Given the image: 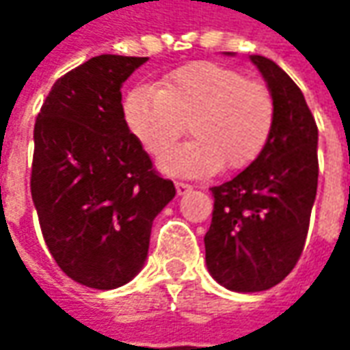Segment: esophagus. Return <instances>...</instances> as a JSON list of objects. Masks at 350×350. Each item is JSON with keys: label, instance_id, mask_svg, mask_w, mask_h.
Wrapping results in <instances>:
<instances>
[{"label": "esophagus", "instance_id": "1", "mask_svg": "<svg viewBox=\"0 0 350 350\" xmlns=\"http://www.w3.org/2000/svg\"><path fill=\"white\" fill-rule=\"evenodd\" d=\"M175 189H177V195H185V193H189L193 187L189 185V183H181V181H177L175 183Z\"/></svg>", "mask_w": 350, "mask_h": 350}]
</instances>
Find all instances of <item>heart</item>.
Instances as JSON below:
<instances>
[{
    "instance_id": "obj_1",
    "label": "heart",
    "mask_w": 350,
    "mask_h": 350,
    "mask_svg": "<svg viewBox=\"0 0 350 350\" xmlns=\"http://www.w3.org/2000/svg\"><path fill=\"white\" fill-rule=\"evenodd\" d=\"M122 113L130 134L155 157L189 124L193 140L159 159L161 171L175 177H202L222 165L245 169L261 155L275 126L269 88L210 62L185 64L157 88L134 89Z\"/></svg>"
}]
</instances>
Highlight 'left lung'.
I'll list each match as a JSON object with an SVG mask.
<instances>
[{
	"label": "left lung",
	"mask_w": 350,
	"mask_h": 350,
	"mask_svg": "<svg viewBox=\"0 0 350 350\" xmlns=\"http://www.w3.org/2000/svg\"><path fill=\"white\" fill-rule=\"evenodd\" d=\"M249 60L275 99V126L249 167L210 189L214 210L204 235L212 278L243 294L288 276L302 255L317 193V126L304 93L273 60Z\"/></svg>",
	"instance_id": "8db88e82"
}]
</instances>
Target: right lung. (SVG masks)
Returning a JSON list of instances; mask_svg holds the SVG:
<instances>
[{"instance_id": "obj_1", "label": "right lung", "mask_w": 350, "mask_h": 350, "mask_svg": "<svg viewBox=\"0 0 350 350\" xmlns=\"http://www.w3.org/2000/svg\"><path fill=\"white\" fill-rule=\"evenodd\" d=\"M148 58L103 54L60 77L34 124L31 193L46 247L89 288L130 282L155 216L175 196L122 113V83Z\"/></svg>"}]
</instances>
